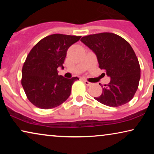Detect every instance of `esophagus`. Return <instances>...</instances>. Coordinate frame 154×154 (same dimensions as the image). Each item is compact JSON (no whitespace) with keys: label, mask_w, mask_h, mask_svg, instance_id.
<instances>
[{"label":"esophagus","mask_w":154,"mask_h":154,"mask_svg":"<svg viewBox=\"0 0 154 154\" xmlns=\"http://www.w3.org/2000/svg\"><path fill=\"white\" fill-rule=\"evenodd\" d=\"M83 82H84V83H85L87 86H90V85H92L91 83H90V82H88V81H86V80H83Z\"/></svg>","instance_id":"34e87169"}]
</instances>
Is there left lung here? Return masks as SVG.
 Returning <instances> with one entry per match:
<instances>
[{"instance_id":"obj_1","label":"left lung","mask_w":154,"mask_h":154,"mask_svg":"<svg viewBox=\"0 0 154 154\" xmlns=\"http://www.w3.org/2000/svg\"><path fill=\"white\" fill-rule=\"evenodd\" d=\"M81 41L96 54L100 68L111 78L102 94L94 99L111 107L129 102L140 80L139 61L129 43L115 33L107 32L86 35Z\"/></svg>"}]
</instances>
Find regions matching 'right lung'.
<instances>
[{"label": "right lung", "instance_id": "right-lung-1", "mask_svg": "<svg viewBox=\"0 0 154 154\" xmlns=\"http://www.w3.org/2000/svg\"><path fill=\"white\" fill-rule=\"evenodd\" d=\"M81 36L52 34L41 40L29 52L22 71V85L27 98L35 106L49 109L60 106L71 94L78 77L58 75L69 48Z\"/></svg>", "mask_w": 154, "mask_h": 154}]
</instances>
